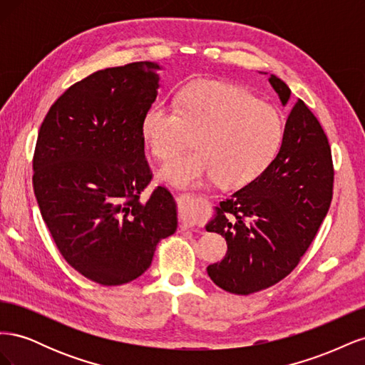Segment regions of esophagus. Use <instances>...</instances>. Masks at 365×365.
<instances>
[{"label": "esophagus", "mask_w": 365, "mask_h": 365, "mask_svg": "<svg viewBox=\"0 0 365 365\" xmlns=\"http://www.w3.org/2000/svg\"><path fill=\"white\" fill-rule=\"evenodd\" d=\"M196 201L197 197L193 193H182L180 196V213L184 228H190L197 224V215H196Z\"/></svg>", "instance_id": "1"}]
</instances>
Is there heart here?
Segmentation results:
<instances>
[{
	"label": "heart",
	"mask_w": 365,
	"mask_h": 365,
	"mask_svg": "<svg viewBox=\"0 0 365 365\" xmlns=\"http://www.w3.org/2000/svg\"><path fill=\"white\" fill-rule=\"evenodd\" d=\"M282 114L240 88L202 82L189 86L173 105L157 103L141 121V134L153 157L169 160L195 135L197 150L176 157L163 175L176 185L219 180L244 185L268 168L283 140Z\"/></svg>",
	"instance_id": "1"
}]
</instances>
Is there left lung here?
<instances>
[{
    "label": "left lung",
    "instance_id": "obj_1",
    "mask_svg": "<svg viewBox=\"0 0 365 365\" xmlns=\"http://www.w3.org/2000/svg\"><path fill=\"white\" fill-rule=\"evenodd\" d=\"M269 83L282 103H288V85L274 74ZM332 195L329 140L311 109L298 101L286 120L277 157L257 178L220 201L205 227L224 236L228 247L222 260L207 267L210 279L237 295L283 280L312 244Z\"/></svg>",
    "mask_w": 365,
    "mask_h": 365
}]
</instances>
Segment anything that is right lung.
<instances>
[{
	"instance_id": "obj_1",
	"label": "right lung",
	"mask_w": 365,
	"mask_h": 365,
	"mask_svg": "<svg viewBox=\"0 0 365 365\" xmlns=\"http://www.w3.org/2000/svg\"><path fill=\"white\" fill-rule=\"evenodd\" d=\"M153 62L96 71L51 105L33 153V190L62 257L86 279L117 286L140 277L176 205L145 157L141 121L157 98Z\"/></svg>"
}]
</instances>
